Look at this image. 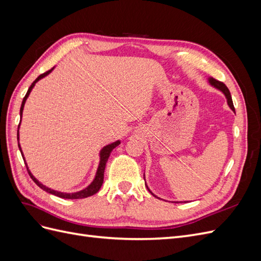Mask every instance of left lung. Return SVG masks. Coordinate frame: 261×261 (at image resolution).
Listing matches in <instances>:
<instances>
[{"label": "left lung", "instance_id": "obj_1", "mask_svg": "<svg viewBox=\"0 0 261 261\" xmlns=\"http://www.w3.org/2000/svg\"><path fill=\"white\" fill-rule=\"evenodd\" d=\"M209 83L212 85V86H215L216 88H218L219 90H221L222 91L223 93H224V96L226 97V99H227V105H228V107H230L233 111L235 112V109H234V106H233V101H232V97H231V93H230V90L227 89V87L222 83V82H219V81H217V80H215V78H212V77H210L209 78ZM144 178H145V175H144ZM147 188H148V186H147ZM148 191L150 192V189L148 188ZM151 193V192H150ZM152 194V193H151ZM153 195V194H152ZM154 197H156L155 195H153ZM158 198V197H156ZM160 199V198H159ZM178 202V201H177Z\"/></svg>", "mask_w": 261, "mask_h": 261}]
</instances>
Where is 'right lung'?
I'll return each mask as SVG.
<instances>
[{
  "label": "right lung",
  "instance_id": "add662e5",
  "mask_svg": "<svg viewBox=\"0 0 261 261\" xmlns=\"http://www.w3.org/2000/svg\"><path fill=\"white\" fill-rule=\"evenodd\" d=\"M51 70H52V69H50V70H48V72H45V73L41 74L40 76H38L37 80H36L33 84H31V86L29 87V89H28V91H27V93H26V96L23 97L22 102H21V107H20V116H21V114H22V110H23V106H25V102H26V100H27V98H28V96H29V93H30L31 89L34 88L35 84H36L39 80H41V78H43L44 76L48 75V74L51 72ZM19 125H20V123H19ZM19 125H18V128H19ZM17 140H19L18 130H17ZM118 145H120V140L115 141V143H113V144H111V145H108V146H106L103 149L101 150V152H100V163H99V167H98V170H97L96 177H94L93 181H92V183H91L88 187L85 188V189H83V191H81V192H77V193L67 194V193H61V192L53 191V189H50V188H48V187H45L44 185H42L41 183H39V181H38V180L33 176V174H31L30 171L28 170V168H27V170H28V173H29L30 177L33 178V180L35 181V183H36L39 187H40L41 189H43V191H45L46 193H50V194H52V195H55V196L60 197V198H64V199H81V198H86V197L92 196V195H94V194L99 192V189H100V188H101V186H102V183H103L105 169H106V164H107V161H108L109 156H110V153H111L112 150H113L116 146H118ZM18 148H19L20 152H21V149H20L19 144H18ZM21 155L23 156L22 152H21ZM23 160H25V159H23ZM26 167H27V164H26Z\"/></svg>",
  "mask_w": 261,
  "mask_h": 261
}]
</instances>
